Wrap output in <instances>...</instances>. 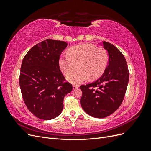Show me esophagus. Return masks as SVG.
Masks as SVG:
<instances>
[{
  "label": "esophagus",
  "mask_w": 151,
  "mask_h": 151,
  "mask_svg": "<svg viewBox=\"0 0 151 151\" xmlns=\"http://www.w3.org/2000/svg\"><path fill=\"white\" fill-rule=\"evenodd\" d=\"M79 86L78 85H73V89H77L79 88Z\"/></svg>",
  "instance_id": "34e87169"
}]
</instances>
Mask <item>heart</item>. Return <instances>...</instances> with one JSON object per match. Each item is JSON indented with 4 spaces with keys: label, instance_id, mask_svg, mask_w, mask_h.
Returning <instances> with one entry per match:
<instances>
[{
    "label": "heart",
    "instance_id": "obj_1",
    "mask_svg": "<svg viewBox=\"0 0 151 151\" xmlns=\"http://www.w3.org/2000/svg\"><path fill=\"white\" fill-rule=\"evenodd\" d=\"M107 53L93 44L86 43L70 48L67 54L60 56L58 65L63 74L67 75L74 71L78 64L79 71L67 76L70 83L79 84L89 79L101 76L108 65Z\"/></svg>",
    "mask_w": 151,
    "mask_h": 151
}]
</instances>
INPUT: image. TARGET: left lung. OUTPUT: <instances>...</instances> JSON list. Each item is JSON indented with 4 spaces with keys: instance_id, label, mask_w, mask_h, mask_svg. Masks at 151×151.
I'll list each match as a JSON object with an SVG mask.
<instances>
[{
    "instance_id": "8db88e82",
    "label": "left lung",
    "mask_w": 151,
    "mask_h": 151,
    "mask_svg": "<svg viewBox=\"0 0 151 151\" xmlns=\"http://www.w3.org/2000/svg\"><path fill=\"white\" fill-rule=\"evenodd\" d=\"M107 50L109 60L103 74L88 84L82 85L81 105L89 115L103 118L111 115L120 107L127 91L129 71L125 57L111 43H101ZM98 87L97 90L92 87Z\"/></svg>"
}]
</instances>
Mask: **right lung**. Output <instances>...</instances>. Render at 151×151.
I'll list each match as a JSON object with an SVG mask.
<instances>
[{
  "label": "right lung",
  "mask_w": 151,
  "mask_h": 151,
  "mask_svg": "<svg viewBox=\"0 0 151 151\" xmlns=\"http://www.w3.org/2000/svg\"><path fill=\"white\" fill-rule=\"evenodd\" d=\"M67 43L47 39L32 47L22 62L19 86L22 98L29 111L45 120L60 115L63 98L72 86L64 83L58 60Z\"/></svg>",
  "instance_id": "right-lung-1"
}]
</instances>
